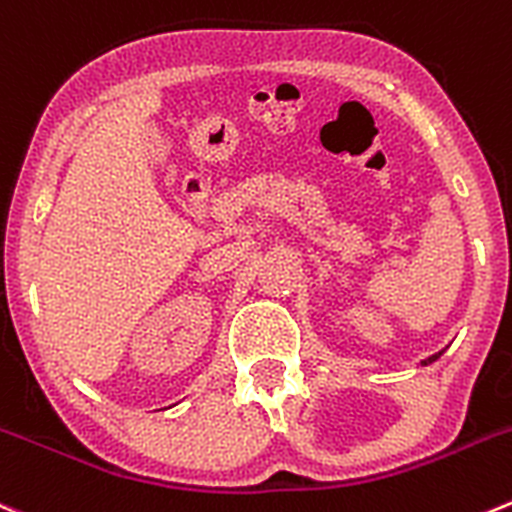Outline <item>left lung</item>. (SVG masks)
Instances as JSON below:
<instances>
[{
  "label": "left lung",
  "instance_id": "8db88e82",
  "mask_svg": "<svg viewBox=\"0 0 512 512\" xmlns=\"http://www.w3.org/2000/svg\"><path fill=\"white\" fill-rule=\"evenodd\" d=\"M438 355H440V352H438ZM438 355H433V357H428V360H425V362H433V360H438Z\"/></svg>",
  "mask_w": 512,
  "mask_h": 512
}]
</instances>
